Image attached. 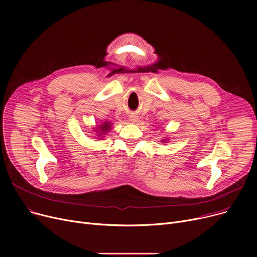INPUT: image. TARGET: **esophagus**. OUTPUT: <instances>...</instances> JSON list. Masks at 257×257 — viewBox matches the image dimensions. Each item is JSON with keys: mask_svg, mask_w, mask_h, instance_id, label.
Instances as JSON below:
<instances>
[{"mask_svg": "<svg viewBox=\"0 0 257 257\" xmlns=\"http://www.w3.org/2000/svg\"><path fill=\"white\" fill-rule=\"evenodd\" d=\"M130 120H131V121H136V120H137V116H136V115H131V116H130Z\"/></svg>", "mask_w": 257, "mask_h": 257, "instance_id": "obj_1", "label": "esophagus"}]
</instances>
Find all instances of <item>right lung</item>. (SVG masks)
I'll return each mask as SVG.
<instances>
[{"instance_id": "1", "label": "right lung", "mask_w": 257, "mask_h": 257, "mask_svg": "<svg viewBox=\"0 0 257 257\" xmlns=\"http://www.w3.org/2000/svg\"><path fill=\"white\" fill-rule=\"evenodd\" d=\"M110 129V125H109V123H104L103 125H102V127H101V132L102 133H100L101 136H103V133H106V131H108Z\"/></svg>"}]
</instances>
